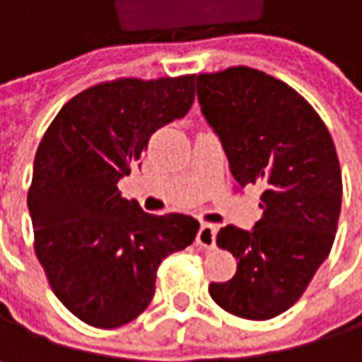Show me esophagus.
Returning a JSON list of instances; mask_svg holds the SVG:
<instances>
[{
    "instance_id": "esophagus-1",
    "label": "esophagus",
    "mask_w": 362,
    "mask_h": 362,
    "mask_svg": "<svg viewBox=\"0 0 362 362\" xmlns=\"http://www.w3.org/2000/svg\"><path fill=\"white\" fill-rule=\"evenodd\" d=\"M216 233H218V226L216 224H207L203 222L199 233H197V245L203 247V250H214L216 245Z\"/></svg>"
}]
</instances>
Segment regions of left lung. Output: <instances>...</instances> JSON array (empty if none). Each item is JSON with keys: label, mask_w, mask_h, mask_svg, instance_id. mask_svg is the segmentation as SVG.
Here are the masks:
<instances>
[{"label": "left lung", "mask_w": 362, "mask_h": 362, "mask_svg": "<svg viewBox=\"0 0 362 362\" xmlns=\"http://www.w3.org/2000/svg\"><path fill=\"white\" fill-rule=\"evenodd\" d=\"M197 98L233 178L264 188L252 230L220 228L218 247L239 264L209 296L241 319L279 317L302 298L335 239L341 172L331 134L293 88L250 66L197 75Z\"/></svg>", "instance_id": "obj_1"}]
</instances>
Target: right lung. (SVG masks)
Returning a JSON list of instances; mask_svg holds the SVG:
<instances>
[{"label":"right lung","mask_w":362,"mask_h":362,"mask_svg":"<svg viewBox=\"0 0 362 362\" xmlns=\"http://www.w3.org/2000/svg\"><path fill=\"white\" fill-rule=\"evenodd\" d=\"M192 103L194 75L117 79L69 100L39 142L27 197L35 253L56 298L88 325L134 321L159 264L197 237L194 218L146 214L117 188L151 136Z\"/></svg>","instance_id":"add662e5"}]
</instances>
